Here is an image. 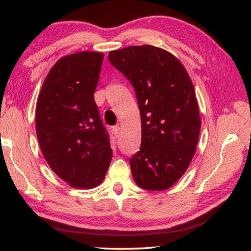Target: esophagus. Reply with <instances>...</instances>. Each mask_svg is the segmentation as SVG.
I'll return each mask as SVG.
<instances>
[{"label":"esophagus","instance_id":"obj_1","mask_svg":"<svg viewBox=\"0 0 251 251\" xmlns=\"http://www.w3.org/2000/svg\"><path fill=\"white\" fill-rule=\"evenodd\" d=\"M112 131H113V134L115 135L116 137H117L118 133H120V125H115V126H113V127H112Z\"/></svg>","mask_w":251,"mask_h":251}]
</instances>
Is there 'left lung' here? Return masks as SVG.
<instances>
[{
  "instance_id": "left-lung-1",
  "label": "left lung",
  "mask_w": 251,
  "mask_h": 251,
  "mask_svg": "<svg viewBox=\"0 0 251 251\" xmlns=\"http://www.w3.org/2000/svg\"><path fill=\"white\" fill-rule=\"evenodd\" d=\"M108 59L133 85L142 120V145L129 160L136 184L171 188L188 168L201 116L188 73L178 58L151 45L112 50Z\"/></svg>"
}]
</instances>
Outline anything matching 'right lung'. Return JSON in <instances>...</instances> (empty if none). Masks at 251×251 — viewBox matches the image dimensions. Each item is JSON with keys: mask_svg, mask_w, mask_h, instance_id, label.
I'll return each mask as SVG.
<instances>
[{"mask_svg": "<svg viewBox=\"0 0 251 251\" xmlns=\"http://www.w3.org/2000/svg\"><path fill=\"white\" fill-rule=\"evenodd\" d=\"M104 54L67 55L55 63L36 103V135L52 171L75 188L103 181L112 159L94 93Z\"/></svg>", "mask_w": 251, "mask_h": 251, "instance_id": "1", "label": "right lung"}]
</instances>
